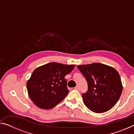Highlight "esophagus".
<instances>
[{
  "mask_svg": "<svg viewBox=\"0 0 134 134\" xmlns=\"http://www.w3.org/2000/svg\"><path fill=\"white\" fill-rule=\"evenodd\" d=\"M74 89L77 90H80V87H79V86H76L75 87H74Z\"/></svg>",
  "mask_w": 134,
  "mask_h": 134,
  "instance_id": "1",
  "label": "esophagus"
}]
</instances>
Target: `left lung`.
Segmentation results:
<instances>
[{"label": "left lung", "mask_w": 134, "mask_h": 134, "mask_svg": "<svg viewBox=\"0 0 134 134\" xmlns=\"http://www.w3.org/2000/svg\"><path fill=\"white\" fill-rule=\"evenodd\" d=\"M77 68L88 84L87 92L82 94L86 107L97 113L112 109L119 99L123 89L116 70L97 63L79 65Z\"/></svg>", "instance_id": "obj_1"}]
</instances>
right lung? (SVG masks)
<instances>
[{
    "instance_id": "add662e5",
    "label": "right lung",
    "mask_w": 134,
    "mask_h": 134,
    "mask_svg": "<svg viewBox=\"0 0 134 134\" xmlns=\"http://www.w3.org/2000/svg\"><path fill=\"white\" fill-rule=\"evenodd\" d=\"M74 66L53 62L34 70L26 83L28 93L33 103L41 109H50L61 102L69 92L64 77Z\"/></svg>"
}]
</instances>
